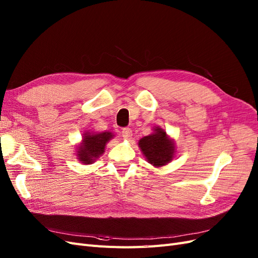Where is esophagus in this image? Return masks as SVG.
Masks as SVG:
<instances>
[{
	"label": "esophagus",
	"mask_w": 258,
	"mask_h": 258,
	"mask_svg": "<svg viewBox=\"0 0 258 258\" xmlns=\"http://www.w3.org/2000/svg\"><path fill=\"white\" fill-rule=\"evenodd\" d=\"M121 137L124 139V140H130L132 138V131L130 128H124L122 129L121 131Z\"/></svg>",
	"instance_id": "esophagus-1"
}]
</instances>
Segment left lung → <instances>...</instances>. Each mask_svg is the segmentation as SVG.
I'll return each instance as SVG.
<instances>
[{
	"mask_svg": "<svg viewBox=\"0 0 258 258\" xmlns=\"http://www.w3.org/2000/svg\"><path fill=\"white\" fill-rule=\"evenodd\" d=\"M153 130L150 136L140 139L138 144L146 161L155 168H160L173 160L176 148L174 140L167 135L166 130L159 126Z\"/></svg>",
	"mask_w": 258,
	"mask_h": 258,
	"instance_id": "1",
	"label": "left lung"
}]
</instances>
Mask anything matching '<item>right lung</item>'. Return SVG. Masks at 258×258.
Returning <instances> with one entry per match:
<instances>
[{
    "label": "right lung",
    "instance_id": "add662e5",
    "mask_svg": "<svg viewBox=\"0 0 258 258\" xmlns=\"http://www.w3.org/2000/svg\"><path fill=\"white\" fill-rule=\"evenodd\" d=\"M115 135L110 131H85L82 142L76 147V158L83 165H91L105 152V146Z\"/></svg>",
    "mask_w": 258,
    "mask_h": 258
}]
</instances>
